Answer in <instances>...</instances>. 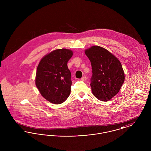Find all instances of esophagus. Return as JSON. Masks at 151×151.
Returning a JSON list of instances; mask_svg holds the SVG:
<instances>
[{"instance_id":"34e87169","label":"esophagus","mask_w":151,"mask_h":151,"mask_svg":"<svg viewBox=\"0 0 151 151\" xmlns=\"http://www.w3.org/2000/svg\"><path fill=\"white\" fill-rule=\"evenodd\" d=\"M81 80H82V81H86V76H83V77H82L81 78Z\"/></svg>"}]
</instances>
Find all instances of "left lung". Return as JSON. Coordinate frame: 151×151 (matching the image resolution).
<instances>
[{"label": "left lung", "mask_w": 151, "mask_h": 151, "mask_svg": "<svg viewBox=\"0 0 151 151\" xmlns=\"http://www.w3.org/2000/svg\"><path fill=\"white\" fill-rule=\"evenodd\" d=\"M91 61L92 76L91 86L94 96L107 101L118 93L124 81V73L118 58L108 50L93 46L85 50Z\"/></svg>", "instance_id": "8db88e82"}]
</instances>
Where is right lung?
<instances>
[{"instance_id":"1","label":"right lung","mask_w":151,"mask_h":151,"mask_svg":"<svg viewBox=\"0 0 151 151\" xmlns=\"http://www.w3.org/2000/svg\"><path fill=\"white\" fill-rule=\"evenodd\" d=\"M72 55L70 49H57L44 56L38 65L36 86L43 97L52 104H62L70 94L72 83L67 62Z\"/></svg>"}]
</instances>
